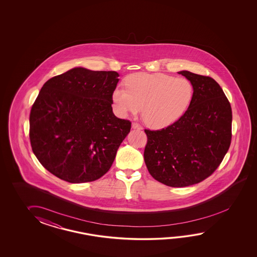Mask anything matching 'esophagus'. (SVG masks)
Returning <instances> with one entry per match:
<instances>
[{
  "instance_id": "1",
  "label": "esophagus",
  "mask_w": 257,
  "mask_h": 257,
  "mask_svg": "<svg viewBox=\"0 0 257 257\" xmlns=\"http://www.w3.org/2000/svg\"><path fill=\"white\" fill-rule=\"evenodd\" d=\"M132 128H134V130H142V126L139 123L133 122L132 123Z\"/></svg>"
}]
</instances>
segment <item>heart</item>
<instances>
[{
  "instance_id": "b5f03b06",
  "label": "heart",
  "mask_w": 257,
  "mask_h": 257,
  "mask_svg": "<svg viewBox=\"0 0 257 257\" xmlns=\"http://www.w3.org/2000/svg\"><path fill=\"white\" fill-rule=\"evenodd\" d=\"M126 88H115L112 94L116 112L137 114L153 128H163L178 120L191 104L194 88L186 78L164 73H135L126 80Z\"/></svg>"
}]
</instances>
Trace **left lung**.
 I'll use <instances>...</instances> for the list:
<instances>
[{
	"label": "left lung",
	"mask_w": 257,
	"mask_h": 257,
	"mask_svg": "<svg viewBox=\"0 0 257 257\" xmlns=\"http://www.w3.org/2000/svg\"><path fill=\"white\" fill-rule=\"evenodd\" d=\"M193 85L186 113L161 131L145 130L144 161L155 180L173 187L197 184L213 174L229 150L231 107L218 82L191 71L178 72Z\"/></svg>",
	"instance_id": "obj_1"
}]
</instances>
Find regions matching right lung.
Listing matches in <instances>:
<instances>
[{"mask_svg":"<svg viewBox=\"0 0 257 257\" xmlns=\"http://www.w3.org/2000/svg\"><path fill=\"white\" fill-rule=\"evenodd\" d=\"M118 76L76 67L45 82L30 112L29 138L34 154L52 175L79 184L110 169L131 127L112 110Z\"/></svg>","mask_w":257,"mask_h":257,"instance_id":"obj_1","label":"right lung"}]
</instances>
